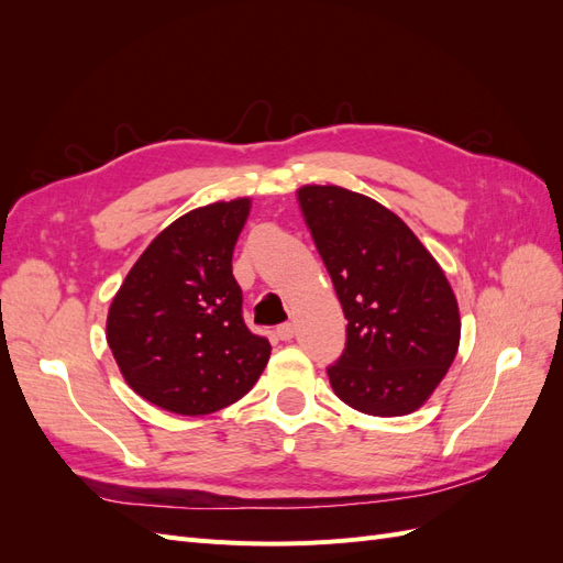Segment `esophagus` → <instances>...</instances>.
Wrapping results in <instances>:
<instances>
[{
    "label": "esophagus",
    "instance_id": "1",
    "mask_svg": "<svg viewBox=\"0 0 563 563\" xmlns=\"http://www.w3.org/2000/svg\"><path fill=\"white\" fill-rule=\"evenodd\" d=\"M294 333H296L294 323H282V327H277V338H279V340H291Z\"/></svg>",
    "mask_w": 563,
    "mask_h": 563
}]
</instances>
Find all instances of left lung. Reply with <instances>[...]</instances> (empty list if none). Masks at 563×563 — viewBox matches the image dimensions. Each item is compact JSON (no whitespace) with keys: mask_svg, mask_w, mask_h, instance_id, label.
<instances>
[{"mask_svg":"<svg viewBox=\"0 0 563 563\" xmlns=\"http://www.w3.org/2000/svg\"><path fill=\"white\" fill-rule=\"evenodd\" d=\"M298 201L347 319L345 350L327 368L333 391L368 416L413 413L444 380L460 345L444 269L376 199L305 185Z\"/></svg>","mask_w":563,"mask_h":563,"instance_id":"8db88e82","label":"left lung"}]
</instances>
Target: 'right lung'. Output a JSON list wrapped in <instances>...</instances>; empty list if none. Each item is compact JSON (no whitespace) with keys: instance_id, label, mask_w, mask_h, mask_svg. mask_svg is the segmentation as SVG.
I'll list each match as a JSON object with an SVG mask.
<instances>
[{"instance_id":"add662e5","label":"right lung","mask_w":563,"mask_h":563,"mask_svg":"<svg viewBox=\"0 0 563 563\" xmlns=\"http://www.w3.org/2000/svg\"><path fill=\"white\" fill-rule=\"evenodd\" d=\"M251 199L216 201L162 230L119 286L108 345L129 387L164 411H220L261 378L267 338L249 331L232 251Z\"/></svg>"}]
</instances>
